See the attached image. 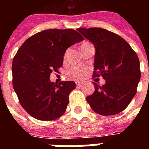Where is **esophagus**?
Wrapping results in <instances>:
<instances>
[{
	"label": "esophagus",
	"instance_id": "1",
	"mask_svg": "<svg viewBox=\"0 0 149 149\" xmlns=\"http://www.w3.org/2000/svg\"><path fill=\"white\" fill-rule=\"evenodd\" d=\"M84 84V82H77V86H80Z\"/></svg>",
	"mask_w": 149,
	"mask_h": 149
}]
</instances>
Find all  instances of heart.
I'll list each match as a JSON object with an SVG mask.
<instances>
[{
  "instance_id": "b5f03b06",
  "label": "heart",
  "mask_w": 149,
  "mask_h": 149,
  "mask_svg": "<svg viewBox=\"0 0 149 149\" xmlns=\"http://www.w3.org/2000/svg\"><path fill=\"white\" fill-rule=\"evenodd\" d=\"M91 45V44L88 42H85L82 45V46H86V45ZM69 73H70L72 77H75V78H79V77H81L84 76V70H83V69H81V68L79 67H72L69 70Z\"/></svg>"
}]
</instances>
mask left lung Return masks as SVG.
<instances>
[{
  "label": "left lung",
  "mask_w": 149,
  "mask_h": 149,
  "mask_svg": "<svg viewBox=\"0 0 149 149\" xmlns=\"http://www.w3.org/2000/svg\"><path fill=\"white\" fill-rule=\"evenodd\" d=\"M95 48L93 77L105 84L93 82L95 91L86 97L93 111L100 115H114L124 111L136 94L141 78L140 63L135 52L117 34L100 28L77 29Z\"/></svg>",
  "instance_id": "obj_1"
}]
</instances>
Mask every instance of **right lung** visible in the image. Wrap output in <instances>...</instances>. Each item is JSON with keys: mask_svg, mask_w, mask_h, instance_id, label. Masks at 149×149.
<instances>
[{"mask_svg": "<svg viewBox=\"0 0 149 149\" xmlns=\"http://www.w3.org/2000/svg\"><path fill=\"white\" fill-rule=\"evenodd\" d=\"M84 38L73 29H47L24 42L13 58V87L22 107L40 120H52L65 113L74 81L58 85L50 74L63 65L68 48Z\"/></svg>", "mask_w": 149, "mask_h": 149, "instance_id": "obj_1", "label": "right lung"}]
</instances>
